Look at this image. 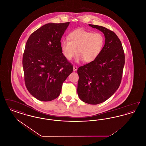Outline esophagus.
I'll use <instances>...</instances> for the list:
<instances>
[{
  "label": "esophagus",
  "instance_id": "esophagus-1",
  "mask_svg": "<svg viewBox=\"0 0 146 146\" xmlns=\"http://www.w3.org/2000/svg\"><path fill=\"white\" fill-rule=\"evenodd\" d=\"M73 71L74 72H76L78 70V68H77V67L76 66H73Z\"/></svg>",
  "mask_w": 146,
  "mask_h": 146
}]
</instances>
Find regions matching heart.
<instances>
[{"label":"heart","mask_w":146,"mask_h":146,"mask_svg":"<svg viewBox=\"0 0 146 146\" xmlns=\"http://www.w3.org/2000/svg\"><path fill=\"white\" fill-rule=\"evenodd\" d=\"M68 39H63L61 49L67 60L72 59L76 52L75 61L90 63L95 61L101 53L104 46V37L101 33H93L83 28H78L68 36Z\"/></svg>","instance_id":"heart-1"}]
</instances>
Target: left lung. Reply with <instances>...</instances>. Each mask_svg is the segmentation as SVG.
<instances>
[{"mask_svg": "<svg viewBox=\"0 0 146 146\" xmlns=\"http://www.w3.org/2000/svg\"><path fill=\"white\" fill-rule=\"evenodd\" d=\"M89 25L104 34L105 42L101 53L95 61L78 69L77 92L84 102L97 104L106 101L118 90L125 55L121 42L114 32L101 26Z\"/></svg>", "mask_w": 146, "mask_h": 146, "instance_id": "1", "label": "left lung"}]
</instances>
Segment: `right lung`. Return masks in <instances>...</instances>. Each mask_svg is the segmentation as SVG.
I'll use <instances>...</instances> for the list:
<instances>
[{
	"mask_svg": "<svg viewBox=\"0 0 146 146\" xmlns=\"http://www.w3.org/2000/svg\"><path fill=\"white\" fill-rule=\"evenodd\" d=\"M69 24L47 23L31 35L26 42L22 60L25 84L39 101L58 97L63 83L73 72L61 49V39Z\"/></svg>",
	"mask_w": 146,
	"mask_h": 146,
	"instance_id": "add662e5",
	"label": "right lung"
}]
</instances>
